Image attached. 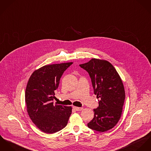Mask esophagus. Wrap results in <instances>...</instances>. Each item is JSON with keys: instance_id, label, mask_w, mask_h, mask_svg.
Here are the masks:
<instances>
[{"instance_id": "34e87169", "label": "esophagus", "mask_w": 151, "mask_h": 151, "mask_svg": "<svg viewBox=\"0 0 151 151\" xmlns=\"http://www.w3.org/2000/svg\"><path fill=\"white\" fill-rule=\"evenodd\" d=\"M73 108L77 111H82L83 109V108H81V107H77V106H73Z\"/></svg>"}]
</instances>
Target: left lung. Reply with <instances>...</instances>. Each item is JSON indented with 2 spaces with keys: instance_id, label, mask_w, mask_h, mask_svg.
<instances>
[{
  "instance_id": "1",
  "label": "left lung",
  "mask_w": 151,
  "mask_h": 151,
  "mask_svg": "<svg viewBox=\"0 0 151 151\" xmlns=\"http://www.w3.org/2000/svg\"><path fill=\"white\" fill-rule=\"evenodd\" d=\"M89 74L94 94L99 106L94 109V118L87 126L94 130L104 132L111 130L119 120L125 99L122 79L114 66L104 60L92 58L79 65Z\"/></svg>"
}]
</instances>
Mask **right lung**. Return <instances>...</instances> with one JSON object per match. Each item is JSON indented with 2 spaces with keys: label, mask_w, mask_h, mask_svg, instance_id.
I'll return each instance as SVG.
<instances>
[{
  "label": "right lung",
  "mask_w": 151,
  "mask_h": 151,
  "mask_svg": "<svg viewBox=\"0 0 151 151\" xmlns=\"http://www.w3.org/2000/svg\"><path fill=\"white\" fill-rule=\"evenodd\" d=\"M73 63L45 65L35 70L25 90L27 112L35 126L44 133L52 134L64 129L72 113V107L53 104L64 71Z\"/></svg>",
  "instance_id": "right-lung-1"
}]
</instances>
